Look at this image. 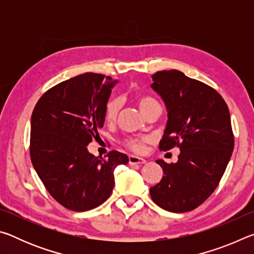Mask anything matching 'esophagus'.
Segmentation results:
<instances>
[{"label":"esophagus","instance_id":"esophagus-1","mask_svg":"<svg viewBox=\"0 0 254 254\" xmlns=\"http://www.w3.org/2000/svg\"><path fill=\"white\" fill-rule=\"evenodd\" d=\"M145 162H147L145 161V159L141 157H136V156L128 157V163H130V165H143Z\"/></svg>","mask_w":254,"mask_h":254}]
</instances>
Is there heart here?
Segmentation results:
<instances>
[{
  "mask_svg": "<svg viewBox=\"0 0 254 254\" xmlns=\"http://www.w3.org/2000/svg\"><path fill=\"white\" fill-rule=\"evenodd\" d=\"M136 103L139 105L140 110L143 112L149 109L150 106L156 104L157 101H154L153 98L149 96H140L136 98ZM120 106H121V102H120L119 98H112V100L107 103L106 110H105V119L107 122H113L118 117V113L120 111ZM148 140V137H130L126 141V144L128 148L135 152L142 151L143 149V143Z\"/></svg>",
  "mask_w": 254,
  "mask_h": 254,
  "instance_id": "obj_1",
  "label": "heart"
}]
</instances>
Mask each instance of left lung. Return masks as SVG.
I'll use <instances>...</instances> for the list:
<instances>
[{
    "label": "left lung",
    "mask_w": 254,
    "mask_h": 254,
    "mask_svg": "<svg viewBox=\"0 0 254 254\" xmlns=\"http://www.w3.org/2000/svg\"><path fill=\"white\" fill-rule=\"evenodd\" d=\"M151 78L168 117L159 149L177 145L180 153L175 163L156 160L163 176L150 196L169 212H189L215 190L230 161L234 148L230 111L215 89L182 71H157Z\"/></svg>",
    "instance_id": "8db88e82"
}]
</instances>
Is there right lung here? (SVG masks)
<instances>
[{
	"label": "right lung",
	"instance_id": "add662e5",
	"mask_svg": "<svg viewBox=\"0 0 254 254\" xmlns=\"http://www.w3.org/2000/svg\"><path fill=\"white\" fill-rule=\"evenodd\" d=\"M119 80L86 72L62 81L38 101L31 117L30 156L50 195L64 207L85 212L109 198L114 169L127 154L95 157L87 145L105 122L112 89Z\"/></svg>",
	"mask_w": 254,
	"mask_h": 254
}]
</instances>
